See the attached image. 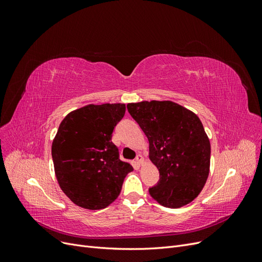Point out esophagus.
I'll return each mask as SVG.
<instances>
[{"instance_id":"34e87169","label":"esophagus","mask_w":262,"mask_h":262,"mask_svg":"<svg viewBox=\"0 0 262 262\" xmlns=\"http://www.w3.org/2000/svg\"><path fill=\"white\" fill-rule=\"evenodd\" d=\"M136 162H137V164L139 165V166H142L144 164V158H143V156L142 155H137V157H136Z\"/></svg>"}]
</instances>
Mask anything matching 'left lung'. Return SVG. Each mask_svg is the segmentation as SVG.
<instances>
[{
  "label": "left lung",
  "mask_w": 262,
  "mask_h": 262,
  "mask_svg": "<svg viewBox=\"0 0 262 262\" xmlns=\"http://www.w3.org/2000/svg\"><path fill=\"white\" fill-rule=\"evenodd\" d=\"M149 143L160 181L148 192L166 208H181L200 194L210 172L211 144L194 113L170 100L129 102Z\"/></svg>",
  "instance_id": "left-lung-1"
}]
</instances>
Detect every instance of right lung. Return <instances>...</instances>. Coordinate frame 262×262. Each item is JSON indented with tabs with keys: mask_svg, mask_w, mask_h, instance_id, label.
<instances>
[{
	"mask_svg": "<svg viewBox=\"0 0 262 262\" xmlns=\"http://www.w3.org/2000/svg\"><path fill=\"white\" fill-rule=\"evenodd\" d=\"M125 104L86 105L66 116L52 141L54 173L64 194L77 207L100 210L120 194L133 167L119 160L112 137Z\"/></svg>",
	"mask_w": 262,
	"mask_h": 262,
	"instance_id": "add662e5",
	"label": "right lung"
}]
</instances>
